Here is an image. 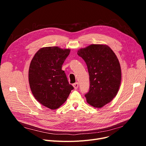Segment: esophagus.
<instances>
[{"mask_svg": "<svg viewBox=\"0 0 146 146\" xmlns=\"http://www.w3.org/2000/svg\"><path fill=\"white\" fill-rule=\"evenodd\" d=\"M73 86L75 89H77L79 87V83L78 82H76V83L73 84Z\"/></svg>", "mask_w": 146, "mask_h": 146, "instance_id": "1", "label": "esophagus"}]
</instances>
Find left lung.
Returning <instances> with one entry per match:
<instances>
[{
	"label": "left lung",
	"mask_w": 146,
	"mask_h": 146,
	"mask_svg": "<svg viewBox=\"0 0 146 146\" xmlns=\"http://www.w3.org/2000/svg\"><path fill=\"white\" fill-rule=\"evenodd\" d=\"M87 65L90 88L87 102L101 108L116 96L121 81V70L115 54L107 45L91 44L78 50Z\"/></svg>",
	"instance_id": "1"
}]
</instances>
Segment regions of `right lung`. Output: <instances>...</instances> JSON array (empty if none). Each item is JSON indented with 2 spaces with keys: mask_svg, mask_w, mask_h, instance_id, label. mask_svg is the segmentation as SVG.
<instances>
[{
  "mask_svg": "<svg viewBox=\"0 0 146 146\" xmlns=\"http://www.w3.org/2000/svg\"><path fill=\"white\" fill-rule=\"evenodd\" d=\"M70 52V49L58 47H43L31 61L28 72L31 90L38 102L51 110L62 105L74 89L61 70Z\"/></svg>",
  "mask_w": 146,
  "mask_h": 146,
  "instance_id": "obj_1",
  "label": "right lung"
}]
</instances>
